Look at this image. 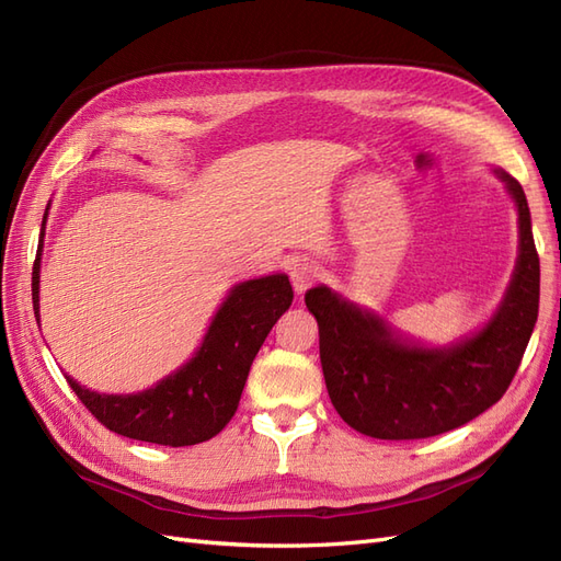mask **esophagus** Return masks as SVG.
I'll return each mask as SVG.
<instances>
[{"label":"esophagus","mask_w":561,"mask_h":561,"mask_svg":"<svg viewBox=\"0 0 561 561\" xmlns=\"http://www.w3.org/2000/svg\"><path fill=\"white\" fill-rule=\"evenodd\" d=\"M316 278H318V268L307 260H297L290 266V280H293V287H295L297 295L307 293Z\"/></svg>","instance_id":"34e87169"}]
</instances>
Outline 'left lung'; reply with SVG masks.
Returning a JSON list of instances; mask_svg holds the SVG:
<instances>
[{"label":"left lung","mask_w":561,"mask_h":561,"mask_svg":"<svg viewBox=\"0 0 561 561\" xmlns=\"http://www.w3.org/2000/svg\"><path fill=\"white\" fill-rule=\"evenodd\" d=\"M519 215V254L494 318L451 346L426 348L386 320L318 285L304 301L318 320L328 393L351 428L377 439L454 431L496 404L529 344L540 299V260L522 184L496 171Z\"/></svg>","instance_id":"8db88e82"}]
</instances>
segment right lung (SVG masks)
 Listing matches in <instances>:
<instances>
[{"label": "right lung", "mask_w": 561, "mask_h": 561, "mask_svg": "<svg viewBox=\"0 0 561 561\" xmlns=\"http://www.w3.org/2000/svg\"><path fill=\"white\" fill-rule=\"evenodd\" d=\"M46 215L48 208L42 222L37 260L32 266V304L37 322ZM293 297V285L285 274L233 285L194 358L142 393L107 396L79 386L67 375L65 379L87 410L112 433L163 447L206 443L239 410L254 355L276 320L290 309Z\"/></svg>", "instance_id": "right-lung-1"}]
</instances>
